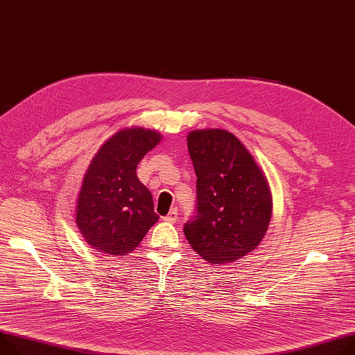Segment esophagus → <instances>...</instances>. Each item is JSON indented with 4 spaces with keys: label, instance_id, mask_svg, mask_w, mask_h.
I'll return each mask as SVG.
<instances>
[{
    "label": "esophagus",
    "instance_id": "34e87169",
    "mask_svg": "<svg viewBox=\"0 0 355 355\" xmlns=\"http://www.w3.org/2000/svg\"><path fill=\"white\" fill-rule=\"evenodd\" d=\"M177 219H178V209H177V208H173V209L164 216V220L171 222V223L177 222Z\"/></svg>",
    "mask_w": 355,
    "mask_h": 355
}]
</instances>
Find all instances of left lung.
<instances>
[{"instance_id": "1", "label": "left lung", "mask_w": 355, "mask_h": 355, "mask_svg": "<svg viewBox=\"0 0 355 355\" xmlns=\"http://www.w3.org/2000/svg\"><path fill=\"white\" fill-rule=\"evenodd\" d=\"M187 144L197 175V207L184 234L207 262L238 261L268 231L272 216L268 181L232 133L219 128L191 132Z\"/></svg>"}]
</instances>
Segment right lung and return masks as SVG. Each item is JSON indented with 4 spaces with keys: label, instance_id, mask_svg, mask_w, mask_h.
<instances>
[{
    "label": "right lung",
    "instance_id": "1",
    "mask_svg": "<svg viewBox=\"0 0 355 355\" xmlns=\"http://www.w3.org/2000/svg\"><path fill=\"white\" fill-rule=\"evenodd\" d=\"M161 136L128 128L109 139L92 159L79 192L76 223L86 242L103 253L124 256L158 220L151 192L136 170Z\"/></svg>",
    "mask_w": 355,
    "mask_h": 355
}]
</instances>
